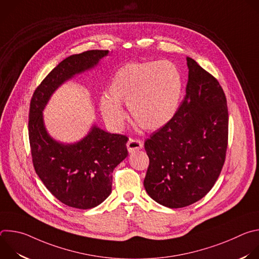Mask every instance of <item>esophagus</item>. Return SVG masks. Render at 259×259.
<instances>
[{"label":"esophagus","mask_w":259,"mask_h":259,"mask_svg":"<svg viewBox=\"0 0 259 259\" xmlns=\"http://www.w3.org/2000/svg\"><path fill=\"white\" fill-rule=\"evenodd\" d=\"M142 146H143V142L139 139L130 138L127 142V149L129 153H134L136 151H139L142 149Z\"/></svg>","instance_id":"1"}]
</instances>
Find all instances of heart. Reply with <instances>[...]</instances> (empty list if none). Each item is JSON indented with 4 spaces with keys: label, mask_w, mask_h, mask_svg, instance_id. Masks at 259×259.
<instances>
[{
    "label": "heart",
    "mask_w": 259,
    "mask_h": 259,
    "mask_svg": "<svg viewBox=\"0 0 259 259\" xmlns=\"http://www.w3.org/2000/svg\"><path fill=\"white\" fill-rule=\"evenodd\" d=\"M181 76L177 66L168 61H137L121 66L110 80L107 95L101 97L104 120L120 129L126 103L133 120L146 131L166 126L176 115L181 96Z\"/></svg>",
    "instance_id": "obj_1"
}]
</instances>
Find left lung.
<instances>
[{"label": "left lung", "instance_id": "1", "mask_svg": "<svg viewBox=\"0 0 259 259\" xmlns=\"http://www.w3.org/2000/svg\"><path fill=\"white\" fill-rule=\"evenodd\" d=\"M189 80L174 118L144 142L150 165L143 181L149 196L169 208L205 197L225 164L229 137L226 94L218 81L187 57Z\"/></svg>", "mask_w": 259, "mask_h": 259}]
</instances>
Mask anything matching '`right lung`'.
Segmentation results:
<instances>
[{
	"label": "right lung",
	"mask_w": 259,
	"mask_h": 259,
	"mask_svg": "<svg viewBox=\"0 0 259 259\" xmlns=\"http://www.w3.org/2000/svg\"><path fill=\"white\" fill-rule=\"evenodd\" d=\"M107 54L108 50H89L68 56L48 73L30 100L28 137L35 173L57 200L72 208H94L110 195L112 173L128 156V137L93 125L80 141L61 143L47 132L43 110L59 86Z\"/></svg>",
	"instance_id": "add662e5"
}]
</instances>
